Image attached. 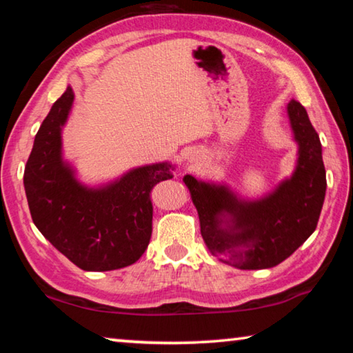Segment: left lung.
Segmentation results:
<instances>
[{"mask_svg":"<svg viewBox=\"0 0 353 353\" xmlns=\"http://www.w3.org/2000/svg\"><path fill=\"white\" fill-rule=\"evenodd\" d=\"M288 117L299 143L297 166L292 176L266 198L246 202L236 199L224 185L183 177L208 250L229 252V260L241 270L279 265L305 243L318 225L327 188L319 135L299 101H290ZM240 245L247 250L236 253L234 248Z\"/></svg>","mask_w":353,"mask_h":353,"instance_id":"1","label":"left lung"}]
</instances>
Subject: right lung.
<instances>
[{
    "instance_id": "1",
    "label": "right lung",
    "mask_w": 353,
    "mask_h": 353,
    "mask_svg": "<svg viewBox=\"0 0 353 353\" xmlns=\"http://www.w3.org/2000/svg\"><path fill=\"white\" fill-rule=\"evenodd\" d=\"M73 88L52 104L35 135L25 168L34 224L48 241L83 271H113L145 254L152 234L154 185L172 179L170 163L146 165L103 188H87L62 160V126Z\"/></svg>"
}]
</instances>
